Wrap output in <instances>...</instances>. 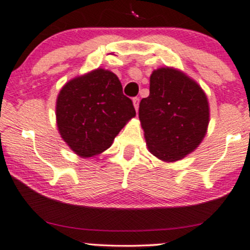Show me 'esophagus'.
<instances>
[{"label": "esophagus", "mask_w": 250, "mask_h": 250, "mask_svg": "<svg viewBox=\"0 0 250 250\" xmlns=\"http://www.w3.org/2000/svg\"><path fill=\"white\" fill-rule=\"evenodd\" d=\"M132 103H134V107H135V109L137 110V112H138V108H140V98H138V97H135L134 99H132Z\"/></svg>", "instance_id": "obj_1"}]
</instances>
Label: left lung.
I'll return each mask as SVG.
<instances>
[{
  "instance_id": "obj_1",
  "label": "left lung",
  "mask_w": 250,
  "mask_h": 250,
  "mask_svg": "<svg viewBox=\"0 0 250 250\" xmlns=\"http://www.w3.org/2000/svg\"><path fill=\"white\" fill-rule=\"evenodd\" d=\"M140 120L150 152L175 162L200 145L209 125V104L200 85L170 68L154 70L150 94L140 104Z\"/></svg>"
}]
</instances>
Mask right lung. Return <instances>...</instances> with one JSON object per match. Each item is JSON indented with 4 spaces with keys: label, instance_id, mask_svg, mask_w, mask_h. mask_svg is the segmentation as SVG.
Wrapping results in <instances>:
<instances>
[{
    "label": "right lung",
    "instance_id": "1",
    "mask_svg": "<svg viewBox=\"0 0 250 250\" xmlns=\"http://www.w3.org/2000/svg\"><path fill=\"white\" fill-rule=\"evenodd\" d=\"M136 110L112 71L97 69L68 82L56 102L61 137L81 157L108 148Z\"/></svg>",
    "mask_w": 250,
    "mask_h": 250
}]
</instances>
